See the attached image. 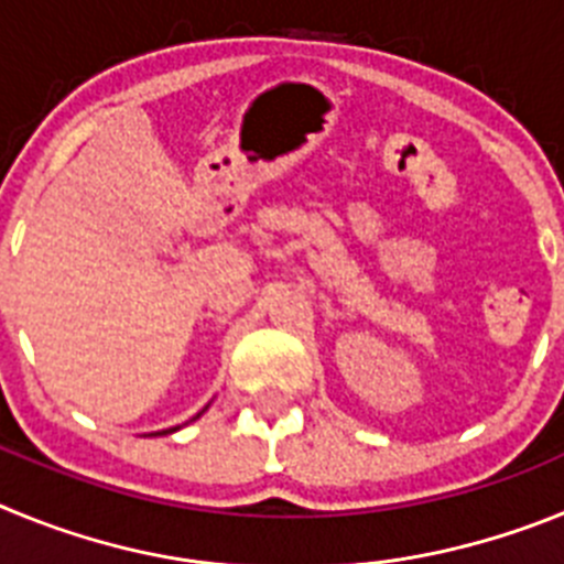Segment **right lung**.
<instances>
[{
	"label": "right lung",
	"mask_w": 564,
	"mask_h": 564,
	"mask_svg": "<svg viewBox=\"0 0 564 564\" xmlns=\"http://www.w3.org/2000/svg\"><path fill=\"white\" fill-rule=\"evenodd\" d=\"M166 432H174V430H166ZM161 435H163V432H161Z\"/></svg>",
	"instance_id": "1"
}]
</instances>
